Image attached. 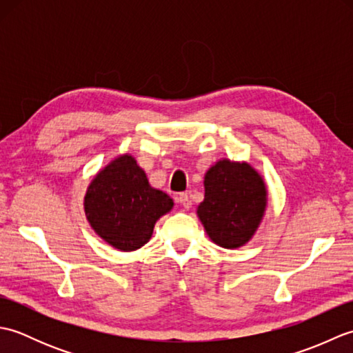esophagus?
Segmentation results:
<instances>
[{
    "instance_id": "34e87169",
    "label": "esophagus",
    "mask_w": 353,
    "mask_h": 353,
    "mask_svg": "<svg viewBox=\"0 0 353 353\" xmlns=\"http://www.w3.org/2000/svg\"><path fill=\"white\" fill-rule=\"evenodd\" d=\"M177 201L179 203H181L185 209H190L191 208V199H190V196L186 192H182V194H179L177 196Z\"/></svg>"
}]
</instances>
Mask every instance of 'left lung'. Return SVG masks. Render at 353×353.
<instances>
[{
	"label": "left lung",
	"mask_w": 353,
	"mask_h": 353,
	"mask_svg": "<svg viewBox=\"0 0 353 353\" xmlns=\"http://www.w3.org/2000/svg\"><path fill=\"white\" fill-rule=\"evenodd\" d=\"M197 215L208 236L224 249L249 243L267 208L264 179L247 162L221 159L205 174Z\"/></svg>",
	"instance_id": "1"
}]
</instances>
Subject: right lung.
<instances>
[{
	"label": "right lung",
	"instance_id": "obj_1",
	"mask_svg": "<svg viewBox=\"0 0 353 353\" xmlns=\"http://www.w3.org/2000/svg\"><path fill=\"white\" fill-rule=\"evenodd\" d=\"M83 205L95 234L121 252L147 244L156 221L174 206L168 194L150 186L145 171L130 154L115 157L97 172Z\"/></svg>",
	"mask_w": 353,
	"mask_h": 353
}]
</instances>
